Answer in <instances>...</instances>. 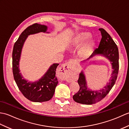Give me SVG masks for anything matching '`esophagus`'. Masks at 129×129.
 <instances>
[{
	"mask_svg": "<svg viewBox=\"0 0 129 129\" xmlns=\"http://www.w3.org/2000/svg\"><path fill=\"white\" fill-rule=\"evenodd\" d=\"M61 72L62 71L63 74H64V76H63L62 79V80H65L66 81H69V78H68V75H69V74L72 71V69L69 67V62H66L65 64H63L61 68Z\"/></svg>",
	"mask_w": 129,
	"mask_h": 129,
	"instance_id": "1",
	"label": "esophagus"
}]
</instances>
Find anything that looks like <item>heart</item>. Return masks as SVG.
<instances>
[{
    "label": "heart",
    "mask_w": 129,
    "mask_h": 129,
    "mask_svg": "<svg viewBox=\"0 0 129 129\" xmlns=\"http://www.w3.org/2000/svg\"><path fill=\"white\" fill-rule=\"evenodd\" d=\"M90 37H91V35L89 33L82 32L76 35L74 42L76 45H79L86 42ZM95 45V43L94 41H90L84 44L79 49L78 51L79 56L81 58H84L87 56L94 48Z\"/></svg>",
    "instance_id": "b5f03b06"
}]
</instances>
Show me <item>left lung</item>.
Returning a JSON list of instances; mask_svg holds the SVG:
<instances>
[{
    "label": "left lung",
    "mask_w": 129,
    "mask_h": 129,
    "mask_svg": "<svg viewBox=\"0 0 129 129\" xmlns=\"http://www.w3.org/2000/svg\"><path fill=\"white\" fill-rule=\"evenodd\" d=\"M99 30L102 36L99 46L86 60L96 55L104 56L110 62L113 70L109 83H107L104 88L95 90H92L87 87L85 75L83 71H81L78 80L80 89L73 98L75 102L85 105L95 104L105 98L115 83L119 72V50L117 45L105 30L102 28ZM85 61H86L82 62Z\"/></svg>",
    "instance_id": "8db88e82"
}]
</instances>
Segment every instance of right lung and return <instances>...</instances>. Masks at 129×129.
Instances as JSON below:
<instances>
[{
	"mask_svg": "<svg viewBox=\"0 0 129 129\" xmlns=\"http://www.w3.org/2000/svg\"><path fill=\"white\" fill-rule=\"evenodd\" d=\"M48 26L35 23L29 26L22 32L14 45L13 58V73L15 83L23 95L33 102H44L53 98L58 81L56 77V70L58 63H54L42 78L34 82L24 79L19 69L21 51L27 38L30 35L39 33H49Z\"/></svg>",
	"mask_w": 129,
	"mask_h": 129,
	"instance_id": "1",
	"label": "right lung"
}]
</instances>
